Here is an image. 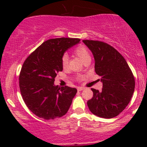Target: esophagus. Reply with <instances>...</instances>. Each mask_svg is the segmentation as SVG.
I'll use <instances>...</instances> for the list:
<instances>
[{"label":"esophagus","mask_w":147,"mask_h":147,"mask_svg":"<svg viewBox=\"0 0 147 147\" xmlns=\"http://www.w3.org/2000/svg\"><path fill=\"white\" fill-rule=\"evenodd\" d=\"M83 90H84V88H83V87H78V88H77V90H78V91H82Z\"/></svg>","instance_id":"obj_1"}]
</instances>
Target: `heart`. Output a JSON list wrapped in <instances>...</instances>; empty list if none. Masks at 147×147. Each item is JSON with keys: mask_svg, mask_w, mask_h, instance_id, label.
I'll list each match as a JSON object with an SVG mask.
<instances>
[{"mask_svg": "<svg viewBox=\"0 0 147 147\" xmlns=\"http://www.w3.org/2000/svg\"><path fill=\"white\" fill-rule=\"evenodd\" d=\"M74 52L77 56H78L82 61L84 62L85 61L90 59V55L89 53L88 49L86 48L84 45H79V46L77 47L74 50ZM68 61H69V57L68 55L65 54L61 58V64L63 68H65L68 65Z\"/></svg>", "mask_w": 147, "mask_h": 147, "instance_id": "b5f03b06", "label": "heart"}]
</instances>
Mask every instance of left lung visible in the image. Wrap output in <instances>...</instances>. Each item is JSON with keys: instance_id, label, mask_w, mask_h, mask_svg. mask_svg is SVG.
Returning <instances> with one entry per match:
<instances>
[{"instance_id": "8db88e82", "label": "left lung", "mask_w": 147, "mask_h": 147, "mask_svg": "<svg viewBox=\"0 0 147 147\" xmlns=\"http://www.w3.org/2000/svg\"><path fill=\"white\" fill-rule=\"evenodd\" d=\"M95 59V70L101 77L102 90L92 88L89 110L98 117H115L128 106L135 89V79L125 59L119 52L102 41L84 40Z\"/></svg>"}]
</instances>
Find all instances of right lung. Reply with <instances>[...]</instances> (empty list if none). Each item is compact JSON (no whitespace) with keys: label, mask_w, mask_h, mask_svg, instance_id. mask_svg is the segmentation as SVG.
Returning a JSON list of instances; mask_svg holds the SVG:
<instances>
[{"label":"right lung","mask_w":147,"mask_h":147,"mask_svg":"<svg viewBox=\"0 0 147 147\" xmlns=\"http://www.w3.org/2000/svg\"><path fill=\"white\" fill-rule=\"evenodd\" d=\"M79 41L70 38L48 40L25 61L19 76L20 90L26 106L38 117L54 119L68 112L77 90L54 83L57 72L63 70L64 53Z\"/></svg>","instance_id":"add662e5"}]
</instances>
